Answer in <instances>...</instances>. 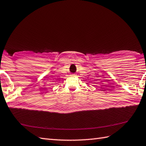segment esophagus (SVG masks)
Masks as SVG:
<instances>
[{"instance_id":"esophagus-1","label":"esophagus","mask_w":146,"mask_h":146,"mask_svg":"<svg viewBox=\"0 0 146 146\" xmlns=\"http://www.w3.org/2000/svg\"><path fill=\"white\" fill-rule=\"evenodd\" d=\"M73 75H74V74H72V76H73Z\"/></svg>"}]
</instances>
